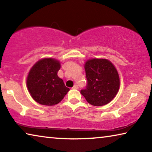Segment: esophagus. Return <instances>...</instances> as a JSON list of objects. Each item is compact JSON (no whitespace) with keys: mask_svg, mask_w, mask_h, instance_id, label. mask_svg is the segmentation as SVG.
I'll return each instance as SVG.
<instances>
[{"mask_svg":"<svg viewBox=\"0 0 152 152\" xmlns=\"http://www.w3.org/2000/svg\"><path fill=\"white\" fill-rule=\"evenodd\" d=\"M72 89H78V86L77 85H74V87H72Z\"/></svg>","mask_w":152,"mask_h":152,"instance_id":"esophagus-1","label":"esophagus"}]
</instances>
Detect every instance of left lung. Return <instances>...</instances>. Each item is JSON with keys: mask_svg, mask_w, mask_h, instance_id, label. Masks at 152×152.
<instances>
[{"mask_svg": "<svg viewBox=\"0 0 152 152\" xmlns=\"http://www.w3.org/2000/svg\"><path fill=\"white\" fill-rule=\"evenodd\" d=\"M84 67L87 85L80 94L94 106L108 104L119 90L120 78L116 68L105 58L89 59Z\"/></svg>", "mask_w": 152, "mask_h": 152, "instance_id": "obj_1", "label": "left lung"}]
</instances>
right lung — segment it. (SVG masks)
Here are the masks:
<instances>
[{
    "label": "right lung",
    "instance_id": "obj_1",
    "mask_svg": "<svg viewBox=\"0 0 152 152\" xmlns=\"http://www.w3.org/2000/svg\"><path fill=\"white\" fill-rule=\"evenodd\" d=\"M61 63L53 58H44L36 62L27 77L29 93L38 103L53 106L59 103L69 89L58 76Z\"/></svg>",
    "mask_w": 152,
    "mask_h": 152
}]
</instances>
